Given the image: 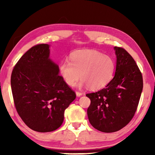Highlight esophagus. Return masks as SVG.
I'll use <instances>...</instances> for the list:
<instances>
[{
	"mask_svg": "<svg viewBox=\"0 0 155 155\" xmlns=\"http://www.w3.org/2000/svg\"><path fill=\"white\" fill-rule=\"evenodd\" d=\"M76 94H77V96L78 97H79V96L83 95V93L79 92V91H76Z\"/></svg>",
	"mask_w": 155,
	"mask_h": 155,
	"instance_id": "obj_1",
	"label": "esophagus"
}]
</instances>
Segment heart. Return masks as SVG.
<instances>
[{
    "label": "heart",
    "mask_w": 155,
    "mask_h": 155,
    "mask_svg": "<svg viewBox=\"0 0 155 155\" xmlns=\"http://www.w3.org/2000/svg\"><path fill=\"white\" fill-rule=\"evenodd\" d=\"M59 65V72L65 83L74 85L81 78L79 86L98 90L107 85L114 77L115 63L111 57L95 50L76 52Z\"/></svg>",
    "instance_id": "1"
}]
</instances>
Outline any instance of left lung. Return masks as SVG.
<instances>
[{
	"mask_svg": "<svg viewBox=\"0 0 155 155\" xmlns=\"http://www.w3.org/2000/svg\"><path fill=\"white\" fill-rule=\"evenodd\" d=\"M114 49L117 57L114 77L105 87L86 94L91 101L89 121L104 133L116 132L130 122L143 89L142 74L132 56L122 47Z\"/></svg>",
	"mask_w": 155,
	"mask_h": 155,
	"instance_id": "1",
	"label": "left lung"
}]
</instances>
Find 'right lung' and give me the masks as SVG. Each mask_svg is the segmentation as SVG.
Wrapping results in <instances>:
<instances>
[{
    "label": "right lung",
    "instance_id": "1",
    "mask_svg": "<svg viewBox=\"0 0 155 155\" xmlns=\"http://www.w3.org/2000/svg\"><path fill=\"white\" fill-rule=\"evenodd\" d=\"M49 45L37 44L26 52L13 69L11 86L15 107L31 129L51 132L61 127L64 111L76 98L75 91L59 74L49 59Z\"/></svg>",
    "mask_w": 155,
    "mask_h": 155
}]
</instances>
